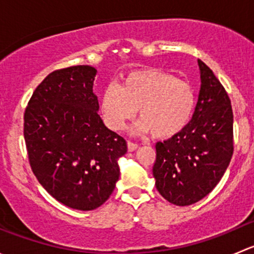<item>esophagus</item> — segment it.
Here are the masks:
<instances>
[{
    "label": "esophagus",
    "instance_id": "1",
    "mask_svg": "<svg viewBox=\"0 0 254 254\" xmlns=\"http://www.w3.org/2000/svg\"><path fill=\"white\" fill-rule=\"evenodd\" d=\"M137 143L136 142H132V141H127V150L129 151H135L137 148Z\"/></svg>",
    "mask_w": 254,
    "mask_h": 254
}]
</instances>
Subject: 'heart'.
<instances>
[{"instance_id":"b5f03b06","label":"heart","mask_w":254,"mask_h":254,"mask_svg":"<svg viewBox=\"0 0 254 254\" xmlns=\"http://www.w3.org/2000/svg\"><path fill=\"white\" fill-rule=\"evenodd\" d=\"M137 108L141 118L135 124V131L170 139L190 122L195 94L188 82L160 68L131 71L119 86L109 84L102 94L104 123L114 131L124 129L134 119Z\"/></svg>"}]
</instances>
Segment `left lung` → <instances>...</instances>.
Returning a JSON list of instances; mask_svg holds the SVG:
<instances>
[{
	"mask_svg": "<svg viewBox=\"0 0 254 254\" xmlns=\"http://www.w3.org/2000/svg\"><path fill=\"white\" fill-rule=\"evenodd\" d=\"M201 87L195 112L179 134L156 143V188L170 203L187 206L206 196L234 153V113L224 86L198 60Z\"/></svg>",
	"mask_w": 254,
	"mask_h": 254,
	"instance_id": "1",
	"label": "left lung"
}]
</instances>
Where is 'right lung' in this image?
I'll use <instances>...</instances> for the list:
<instances>
[{
  "mask_svg": "<svg viewBox=\"0 0 254 254\" xmlns=\"http://www.w3.org/2000/svg\"><path fill=\"white\" fill-rule=\"evenodd\" d=\"M88 65L55 70L43 79L24 112V141L39 183L64 205L82 211L106 203L119 179L127 141L98 115Z\"/></svg>",
  "mask_w": 254,
  "mask_h": 254,
  "instance_id": "add662e5",
  "label": "right lung"
}]
</instances>
